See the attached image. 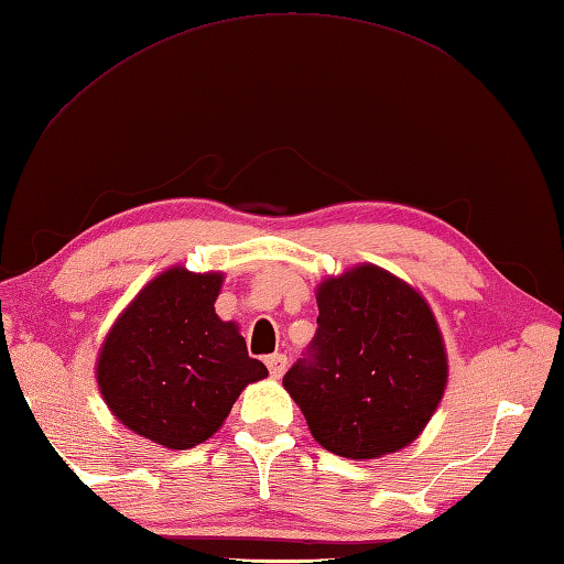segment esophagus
Returning <instances> with one entry per match:
<instances>
[{
  "instance_id": "obj_1",
  "label": "esophagus",
  "mask_w": 564,
  "mask_h": 564,
  "mask_svg": "<svg viewBox=\"0 0 564 564\" xmlns=\"http://www.w3.org/2000/svg\"><path fill=\"white\" fill-rule=\"evenodd\" d=\"M265 365H268L270 375H272L274 379H280V377L284 375V370H286V355H282V352L268 355V358H265Z\"/></svg>"
}]
</instances>
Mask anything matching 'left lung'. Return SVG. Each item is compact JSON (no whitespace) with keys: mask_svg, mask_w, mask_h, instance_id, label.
Instances as JSON below:
<instances>
[{"mask_svg":"<svg viewBox=\"0 0 564 564\" xmlns=\"http://www.w3.org/2000/svg\"><path fill=\"white\" fill-rule=\"evenodd\" d=\"M316 302V336L282 379L314 438L348 459L416 441L447 384L426 299L392 272L358 265L321 282Z\"/></svg>","mask_w":564,"mask_h":564,"instance_id":"left-lung-1","label":"left lung"}]
</instances>
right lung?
<instances>
[{
  "label": "right lung",
  "instance_id": "right-lung-1",
  "mask_svg": "<svg viewBox=\"0 0 564 564\" xmlns=\"http://www.w3.org/2000/svg\"><path fill=\"white\" fill-rule=\"evenodd\" d=\"M221 272L170 268L148 282L107 333L97 384L126 429L187 451L221 429L238 394L268 377L214 302Z\"/></svg>",
  "mask_w": 564,
  "mask_h": 564
}]
</instances>
